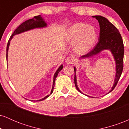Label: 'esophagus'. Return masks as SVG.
<instances>
[{"label": "esophagus", "instance_id": "obj_1", "mask_svg": "<svg viewBox=\"0 0 129 129\" xmlns=\"http://www.w3.org/2000/svg\"><path fill=\"white\" fill-rule=\"evenodd\" d=\"M66 63H67V64H72L73 63V62H74V59L72 56H69L66 59Z\"/></svg>", "mask_w": 129, "mask_h": 129}]
</instances>
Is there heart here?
<instances>
[{"instance_id": "obj_1", "label": "heart", "mask_w": 129, "mask_h": 129, "mask_svg": "<svg viewBox=\"0 0 129 129\" xmlns=\"http://www.w3.org/2000/svg\"><path fill=\"white\" fill-rule=\"evenodd\" d=\"M66 38L69 43L78 40L75 48L77 52L83 53L92 47L96 39L97 34L93 26L79 23L70 27Z\"/></svg>"}]
</instances>
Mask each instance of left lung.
Wrapping results in <instances>:
<instances>
[{"mask_svg": "<svg viewBox=\"0 0 129 129\" xmlns=\"http://www.w3.org/2000/svg\"><path fill=\"white\" fill-rule=\"evenodd\" d=\"M98 20L100 27V33L99 36V41L97 44L91 51L85 55L82 56L81 58L84 59L86 57H91L105 50H110L113 54L114 59L116 63V75L114 81L113 86L109 93L111 92L116 87L123 70V59L124 47L122 37L119 33L118 29L114 25L110 23L106 17L101 16H92ZM75 70V84L76 89L80 93H82L78 88L77 85L76 67H74ZM87 96V95H86Z\"/></svg>", "mask_w": 129, "mask_h": 129, "instance_id": "left-lung-1", "label": "left lung"}]
</instances>
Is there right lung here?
Listing matches in <instances>:
<instances>
[{
  "instance_id": "1",
  "label": "right lung",
  "mask_w": 129,
  "mask_h": 129,
  "mask_svg": "<svg viewBox=\"0 0 129 129\" xmlns=\"http://www.w3.org/2000/svg\"><path fill=\"white\" fill-rule=\"evenodd\" d=\"M46 26H47V23H46L45 20H44V19L41 17V15L35 16L33 19L26 20L25 22H23V23H21V24H20V25H19L18 27L15 29V31H14V33H13V35H11V37H10V39H9L8 44H7V59H8V51L9 48V45H10V41H11V40L13 39V36H14V35H18V34L22 33L26 31L30 30V29L38 28H44V27H46ZM62 69H63V66L62 65H61V66L58 68V69L56 70V73H54V78H53L52 89H51L50 94H51L53 91V88H54V83H55V80H56V77L57 76V75H58L59 72ZM48 97V95L47 96L44 97V98L41 99V100H37L36 101H41L44 100L45 99H46ZM32 101H33L32 100Z\"/></svg>"
}]
</instances>
